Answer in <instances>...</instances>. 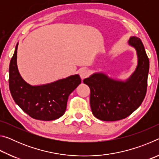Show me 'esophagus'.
I'll return each instance as SVG.
<instances>
[{"instance_id":"obj_1","label":"esophagus","mask_w":159,"mask_h":159,"mask_svg":"<svg viewBox=\"0 0 159 159\" xmlns=\"http://www.w3.org/2000/svg\"><path fill=\"white\" fill-rule=\"evenodd\" d=\"M79 74H80V76L81 78L82 79H85V78H87L89 76V71L85 69H81L80 70V72H79Z\"/></svg>"}]
</instances>
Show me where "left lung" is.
I'll list each match as a JSON object with an SVG mask.
<instances>
[{"label": "left lung", "mask_w": 159, "mask_h": 159, "mask_svg": "<svg viewBox=\"0 0 159 159\" xmlns=\"http://www.w3.org/2000/svg\"><path fill=\"white\" fill-rule=\"evenodd\" d=\"M128 43L136 49L138 66L125 81L111 79L102 73L83 80L90 89V103L93 115L104 121L128 117L140 106L147 93L149 60L140 39L131 37Z\"/></svg>", "instance_id": "obj_1"}]
</instances>
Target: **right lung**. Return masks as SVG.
<instances>
[{
    "label": "right lung",
    "instance_id": "obj_1",
    "mask_svg": "<svg viewBox=\"0 0 159 159\" xmlns=\"http://www.w3.org/2000/svg\"><path fill=\"white\" fill-rule=\"evenodd\" d=\"M17 46L18 43L9 66V88L15 103L34 119L46 121L61 117L66 111L69 95L81 83L79 75L45 85H29L19 73Z\"/></svg>",
    "mask_w": 159,
    "mask_h": 159
}]
</instances>
